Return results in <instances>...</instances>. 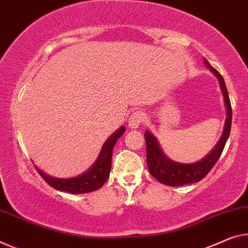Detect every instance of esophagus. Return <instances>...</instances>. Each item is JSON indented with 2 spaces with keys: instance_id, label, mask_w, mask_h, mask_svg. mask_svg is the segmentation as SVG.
<instances>
[{
  "instance_id": "esophagus-1",
  "label": "esophagus",
  "mask_w": 248,
  "mask_h": 248,
  "mask_svg": "<svg viewBox=\"0 0 248 248\" xmlns=\"http://www.w3.org/2000/svg\"><path fill=\"white\" fill-rule=\"evenodd\" d=\"M145 114H144L142 111H135L134 113L131 114L128 120V125L132 128H137L140 124L143 123L144 120H145Z\"/></svg>"
}]
</instances>
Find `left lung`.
Masks as SVG:
<instances>
[{
	"instance_id": "8db88e82",
	"label": "left lung",
	"mask_w": 248,
	"mask_h": 248,
	"mask_svg": "<svg viewBox=\"0 0 248 248\" xmlns=\"http://www.w3.org/2000/svg\"><path fill=\"white\" fill-rule=\"evenodd\" d=\"M205 63L218 78L220 89H222V93L224 95L227 111L224 132L214 150L204 159L194 164H180L167 158L159 148L155 137L148 131H145L144 135H145L146 142V163L148 170H150L152 176L155 177L158 182H161L162 184L169 186H182L203 180L209 173V170L213 169L216 162L218 161L219 156L222 155V152L225 147L228 136H230L232 126V106L225 82H224L223 76L218 73V71H216L206 60H205Z\"/></svg>"
}]
</instances>
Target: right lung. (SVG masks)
Segmentation results:
<instances>
[{"label":"right lung","instance_id":"add662e5","mask_svg":"<svg viewBox=\"0 0 248 248\" xmlns=\"http://www.w3.org/2000/svg\"><path fill=\"white\" fill-rule=\"evenodd\" d=\"M125 131V127H121L119 131L114 133V134L106 140L104 146H103L101 154L98 156L97 161L95 162L92 169L87 170L85 174L81 175L78 177L74 178H55L48 176L47 174L42 172L40 169H35L42 178L51 186V187L62 190V192H67L71 194H84L94 192L103 186V184L108 180L109 170H111L112 165V152L113 147L115 145L116 140L120 139Z\"/></svg>","mask_w":248,"mask_h":248}]
</instances>
